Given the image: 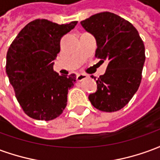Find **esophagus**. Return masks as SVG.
Returning a JSON list of instances; mask_svg holds the SVG:
<instances>
[{"mask_svg":"<svg viewBox=\"0 0 160 160\" xmlns=\"http://www.w3.org/2000/svg\"><path fill=\"white\" fill-rule=\"evenodd\" d=\"M87 74H83V73H79V74H77L76 76V80L77 81H82L85 79H87Z\"/></svg>","mask_w":160,"mask_h":160,"instance_id":"1","label":"esophagus"}]
</instances>
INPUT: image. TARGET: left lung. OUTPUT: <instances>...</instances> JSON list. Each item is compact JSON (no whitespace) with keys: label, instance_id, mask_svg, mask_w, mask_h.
Segmentation results:
<instances>
[{"label":"left lung","instance_id":"1","mask_svg":"<svg viewBox=\"0 0 160 160\" xmlns=\"http://www.w3.org/2000/svg\"><path fill=\"white\" fill-rule=\"evenodd\" d=\"M80 24L96 39L95 56L108 62L104 74L96 80V92L88 98L99 111H119L140 87L146 59L143 41L130 22L112 12L96 13Z\"/></svg>","mask_w":160,"mask_h":160}]
</instances>
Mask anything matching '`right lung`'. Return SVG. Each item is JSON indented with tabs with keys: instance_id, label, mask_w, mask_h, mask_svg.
Wrapping results in <instances>:
<instances>
[{
	"instance_id": "add662e5",
	"label": "right lung",
	"mask_w": 160,
	"mask_h": 160,
	"mask_svg": "<svg viewBox=\"0 0 160 160\" xmlns=\"http://www.w3.org/2000/svg\"><path fill=\"white\" fill-rule=\"evenodd\" d=\"M58 25L47 19L27 24L12 41L7 53L6 73L17 100L27 116L50 121L62 113L68 90L76 75H59L53 69L60 52V41L77 25Z\"/></svg>"
}]
</instances>
